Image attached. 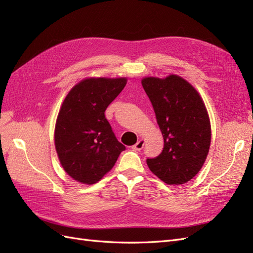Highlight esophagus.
<instances>
[{"instance_id":"obj_1","label":"esophagus","mask_w":253,"mask_h":253,"mask_svg":"<svg viewBox=\"0 0 253 253\" xmlns=\"http://www.w3.org/2000/svg\"><path fill=\"white\" fill-rule=\"evenodd\" d=\"M144 143H145V141L143 140V139H140L137 143H135L133 146H132V148L134 151H141L142 148H143V146H144Z\"/></svg>"}]
</instances>
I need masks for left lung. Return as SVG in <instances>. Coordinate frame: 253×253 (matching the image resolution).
Instances as JSON below:
<instances>
[{
  "label": "left lung",
  "mask_w": 253,
  "mask_h": 253,
  "mask_svg": "<svg viewBox=\"0 0 253 253\" xmlns=\"http://www.w3.org/2000/svg\"><path fill=\"white\" fill-rule=\"evenodd\" d=\"M141 83L165 142L163 152L147 159V166L168 185L189 182L202 169L211 146V121L202 97L177 75L144 77Z\"/></svg>",
  "instance_id": "left-lung-1"
}]
</instances>
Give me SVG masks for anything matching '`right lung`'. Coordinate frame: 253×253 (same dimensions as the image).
Masks as SVG:
<instances>
[{
	"label": "right lung",
	"mask_w": 253,
	"mask_h": 253,
	"mask_svg": "<svg viewBox=\"0 0 253 253\" xmlns=\"http://www.w3.org/2000/svg\"><path fill=\"white\" fill-rule=\"evenodd\" d=\"M127 78L88 77L71 87L62 102L54 145L64 171L81 184H95L111 171L125 146L105 116Z\"/></svg>",
	"instance_id": "add662e5"
}]
</instances>
